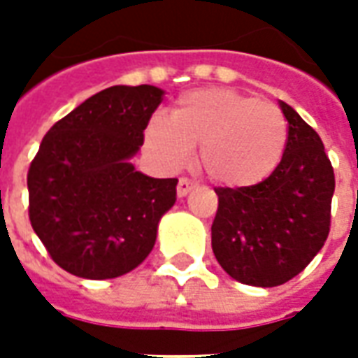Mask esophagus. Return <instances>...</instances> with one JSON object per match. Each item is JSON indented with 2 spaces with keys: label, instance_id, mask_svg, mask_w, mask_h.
Wrapping results in <instances>:
<instances>
[{
  "label": "esophagus",
  "instance_id": "obj_1",
  "mask_svg": "<svg viewBox=\"0 0 358 358\" xmlns=\"http://www.w3.org/2000/svg\"><path fill=\"white\" fill-rule=\"evenodd\" d=\"M194 187H195V184L189 178H180L178 186H176V194H178V197H186V195L189 194Z\"/></svg>",
  "mask_w": 358,
  "mask_h": 358
}]
</instances>
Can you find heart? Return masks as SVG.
Wrapping results in <instances>:
<instances>
[{
    "label": "heart",
    "mask_w": 358,
    "mask_h": 358,
    "mask_svg": "<svg viewBox=\"0 0 358 358\" xmlns=\"http://www.w3.org/2000/svg\"><path fill=\"white\" fill-rule=\"evenodd\" d=\"M151 153L171 169L199 148V166L218 186H255L274 172L287 143V120L276 103L228 88L182 95L169 120L145 130Z\"/></svg>",
    "instance_id": "obj_1"
}]
</instances>
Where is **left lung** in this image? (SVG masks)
<instances>
[{"label":"left lung","mask_w":358,"mask_h":358,"mask_svg":"<svg viewBox=\"0 0 358 358\" xmlns=\"http://www.w3.org/2000/svg\"><path fill=\"white\" fill-rule=\"evenodd\" d=\"M282 161L248 187H215L213 253L241 284L274 287L305 268L330 234L334 169L320 136L287 103Z\"/></svg>","instance_id":"1"}]
</instances>
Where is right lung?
<instances>
[{"instance_id":"obj_1","label":"right lung","mask_w":358,"mask_h":358,"mask_svg":"<svg viewBox=\"0 0 358 358\" xmlns=\"http://www.w3.org/2000/svg\"><path fill=\"white\" fill-rule=\"evenodd\" d=\"M161 101L155 86H113L43 136L28 169V217L51 259L74 276H122L155 245L178 180L149 178L130 157Z\"/></svg>"}]
</instances>
